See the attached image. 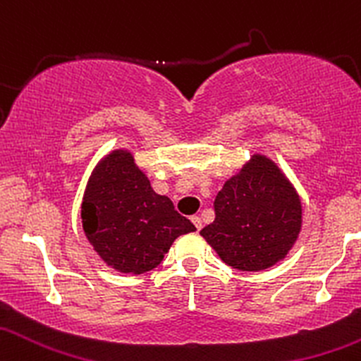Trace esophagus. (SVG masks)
I'll list each match as a JSON object with an SVG mask.
<instances>
[{
	"instance_id": "34e87169",
	"label": "esophagus",
	"mask_w": 361,
	"mask_h": 361,
	"mask_svg": "<svg viewBox=\"0 0 361 361\" xmlns=\"http://www.w3.org/2000/svg\"><path fill=\"white\" fill-rule=\"evenodd\" d=\"M191 221L194 224V226H196V230H201L202 221H201L200 216H191Z\"/></svg>"
}]
</instances>
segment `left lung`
<instances>
[{
	"label": "left lung",
	"mask_w": 361,
	"mask_h": 361,
	"mask_svg": "<svg viewBox=\"0 0 361 361\" xmlns=\"http://www.w3.org/2000/svg\"><path fill=\"white\" fill-rule=\"evenodd\" d=\"M302 228V202L273 160L254 155L214 200L201 230L221 261L240 271L268 269L286 257Z\"/></svg>",
	"instance_id": "8db88e82"
}]
</instances>
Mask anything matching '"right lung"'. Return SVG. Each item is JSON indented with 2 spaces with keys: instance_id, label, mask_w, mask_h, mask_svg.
<instances>
[{
  "instance_id": "1",
  "label": "right lung",
  "mask_w": 361,
  "mask_h": 361,
  "mask_svg": "<svg viewBox=\"0 0 361 361\" xmlns=\"http://www.w3.org/2000/svg\"><path fill=\"white\" fill-rule=\"evenodd\" d=\"M82 224L105 264L131 274L157 268L179 235L196 230L167 196L153 191L128 149H114L93 169Z\"/></svg>"
}]
</instances>
